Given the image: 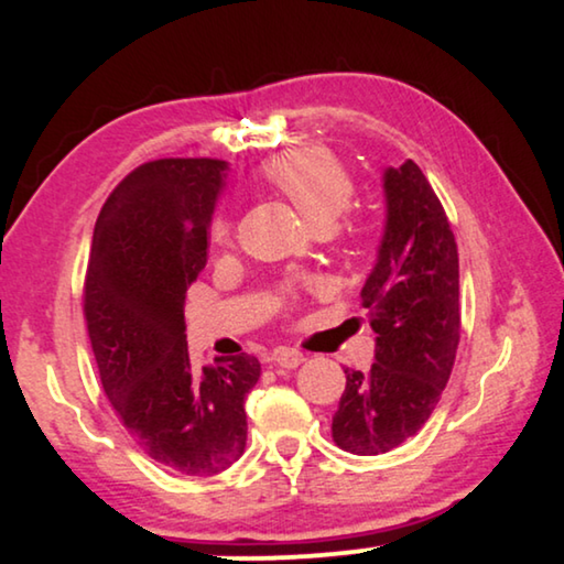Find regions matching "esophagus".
<instances>
[{
  "instance_id": "1",
  "label": "esophagus",
  "mask_w": 564,
  "mask_h": 564,
  "mask_svg": "<svg viewBox=\"0 0 564 564\" xmlns=\"http://www.w3.org/2000/svg\"><path fill=\"white\" fill-rule=\"evenodd\" d=\"M272 361H274V365L284 367V369H295V367L303 365L305 357H303V351L290 349V346H280V349L272 351Z\"/></svg>"
}]
</instances>
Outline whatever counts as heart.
<instances>
[{
  "label": "heart",
  "mask_w": 564,
  "mask_h": 564,
  "mask_svg": "<svg viewBox=\"0 0 564 564\" xmlns=\"http://www.w3.org/2000/svg\"><path fill=\"white\" fill-rule=\"evenodd\" d=\"M261 180L290 199L292 207L315 230H326L341 218L354 197V180L334 153L323 149H297L269 159L261 166ZM228 236V220H213V238Z\"/></svg>",
  "instance_id": "heart-1"
}]
</instances>
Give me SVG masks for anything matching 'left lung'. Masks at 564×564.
Wrapping results in <instances>:
<instances>
[{
	"label": "left lung",
	"mask_w": 564,
	"mask_h": 564,
	"mask_svg": "<svg viewBox=\"0 0 564 564\" xmlns=\"http://www.w3.org/2000/svg\"><path fill=\"white\" fill-rule=\"evenodd\" d=\"M384 234L361 288L375 338L369 372L344 369L330 423L336 446L372 457L421 431L449 382L459 344L457 241L436 192L411 159L382 176Z\"/></svg>",
	"instance_id": "obj_1"
}]
</instances>
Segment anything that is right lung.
<instances>
[{
  "mask_svg": "<svg viewBox=\"0 0 564 564\" xmlns=\"http://www.w3.org/2000/svg\"><path fill=\"white\" fill-rule=\"evenodd\" d=\"M228 164L159 159L130 172L99 210L84 280V318L105 395L159 465L218 475L246 449L251 354L195 369L184 297L207 264V230Z\"/></svg>",
  "mask_w": 564,
  "mask_h": 564,
  "instance_id": "1",
  "label": "right lung"
}]
</instances>
